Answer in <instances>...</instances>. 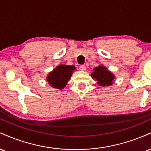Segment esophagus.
Here are the masks:
<instances>
[{"label":"esophagus","instance_id":"34e87169","mask_svg":"<svg viewBox=\"0 0 151 151\" xmlns=\"http://www.w3.org/2000/svg\"><path fill=\"white\" fill-rule=\"evenodd\" d=\"M79 70L81 71H85L86 70V66L85 65H80L79 66Z\"/></svg>","mask_w":151,"mask_h":151}]
</instances>
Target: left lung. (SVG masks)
<instances>
[{
    "mask_svg": "<svg viewBox=\"0 0 151 151\" xmlns=\"http://www.w3.org/2000/svg\"><path fill=\"white\" fill-rule=\"evenodd\" d=\"M91 74V77L97 81V84L101 86L112 85L115 77L104 66H98L93 69Z\"/></svg>",
    "mask_w": 151,
    "mask_h": 151,
    "instance_id": "8db88e82",
    "label": "left lung"
}]
</instances>
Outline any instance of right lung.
<instances>
[{
    "mask_svg": "<svg viewBox=\"0 0 151 151\" xmlns=\"http://www.w3.org/2000/svg\"><path fill=\"white\" fill-rule=\"evenodd\" d=\"M74 70L75 67L73 65H60L48 74L47 80L52 87L62 89L70 80Z\"/></svg>",
    "mask_w": 151,
    "mask_h": 151,
    "instance_id": "obj_1",
    "label": "right lung"
}]
</instances>
